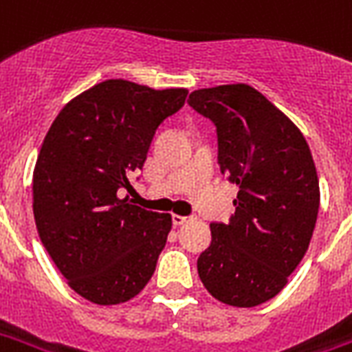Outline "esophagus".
Returning <instances> with one entry per match:
<instances>
[{
  "label": "esophagus",
  "mask_w": 352,
  "mask_h": 352,
  "mask_svg": "<svg viewBox=\"0 0 352 352\" xmlns=\"http://www.w3.org/2000/svg\"><path fill=\"white\" fill-rule=\"evenodd\" d=\"M171 222H173V226H183L184 222H188V216L171 214Z\"/></svg>",
  "instance_id": "34e87169"
}]
</instances>
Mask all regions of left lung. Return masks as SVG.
<instances>
[{"mask_svg": "<svg viewBox=\"0 0 352 352\" xmlns=\"http://www.w3.org/2000/svg\"><path fill=\"white\" fill-rule=\"evenodd\" d=\"M188 104L210 119L218 164L239 186L229 223H210L197 259L216 300L254 308L274 298L298 267L319 212V179L302 132L246 83L194 91Z\"/></svg>", "mask_w": 352, "mask_h": 352, "instance_id": "left-lung-1", "label": "left lung"}]
</instances>
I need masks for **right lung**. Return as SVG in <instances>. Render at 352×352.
Returning <instances> with one entry per match:
<instances>
[{
  "instance_id": "1",
  "label": "right lung",
  "mask_w": 352,
  "mask_h": 352,
  "mask_svg": "<svg viewBox=\"0 0 352 352\" xmlns=\"http://www.w3.org/2000/svg\"><path fill=\"white\" fill-rule=\"evenodd\" d=\"M186 95L106 80L72 98L44 138L33 171L38 236L70 289L93 304L134 298L155 272L171 216L121 196Z\"/></svg>"
}]
</instances>
